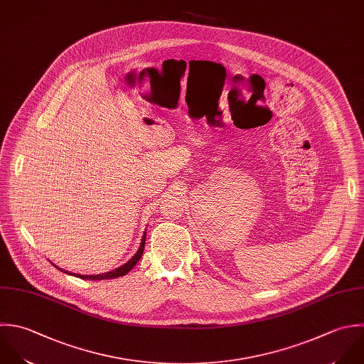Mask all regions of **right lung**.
I'll return each mask as SVG.
<instances>
[{
  "instance_id": "1",
  "label": "right lung",
  "mask_w": 364,
  "mask_h": 364,
  "mask_svg": "<svg viewBox=\"0 0 364 364\" xmlns=\"http://www.w3.org/2000/svg\"><path fill=\"white\" fill-rule=\"evenodd\" d=\"M144 244H146V232H144V235H143V240H141V244H140V248H139V251H137V254L129 261V262H126L124 265H122L120 268H117V269H114V271H110V272H106V274H100V275H76V274H70V272H68V271H63V269H60V271H63V272H66V274H70V275H75V277H77V278H82V279H92V281H100V279H113V278H119V277H124L130 269H133V267L137 264V261L141 258V255H143V250H144ZM53 267H56V265H53ZM58 268V267H56Z\"/></svg>"
}]
</instances>
